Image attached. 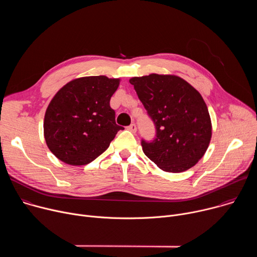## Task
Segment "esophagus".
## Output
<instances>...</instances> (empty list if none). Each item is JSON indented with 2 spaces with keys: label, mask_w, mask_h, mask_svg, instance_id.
Returning <instances> with one entry per match:
<instances>
[{
  "label": "esophagus",
  "mask_w": 257,
  "mask_h": 257,
  "mask_svg": "<svg viewBox=\"0 0 257 257\" xmlns=\"http://www.w3.org/2000/svg\"><path fill=\"white\" fill-rule=\"evenodd\" d=\"M127 129L129 130V131H131L132 133H135L136 132V130H137V128H136V125L133 123V124H131L130 126H128L127 127Z\"/></svg>",
  "instance_id": "34e87169"
}]
</instances>
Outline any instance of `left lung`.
I'll return each instance as SVG.
<instances>
[{"mask_svg": "<svg viewBox=\"0 0 257 257\" xmlns=\"http://www.w3.org/2000/svg\"><path fill=\"white\" fill-rule=\"evenodd\" d=\"M129 82L157 130L153 141L141 140L145 156L166 172L180 173L195 166L211 138V121L201 94L175 75L154 73Z\"/></svg>", "mask_w": 257, "mask_h": 257, "instance_id": "obj_1", "label": "left lung"}]
</instances>
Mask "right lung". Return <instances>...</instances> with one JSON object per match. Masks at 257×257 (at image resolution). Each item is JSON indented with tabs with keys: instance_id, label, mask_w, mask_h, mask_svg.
Segmentation results:
<instances>
[{
	"instance_id": "add662e5",
	"label": "right lung",
	"mask_w": 257,
	"mask_h": 257,
	"mask_svg": "<svg viewBox=\"0 0 257 257\" xmlns=\"http://www.w3.org/2000/svg\"><path fill=\"white\" fill-rule=\"evenodd\" d=\"M120 79L87 76L64 85L45 115L44 135L50 151L62 162L83 166L109 146L119 130L109 99Z\"/></svg>"
}]
</instances>
